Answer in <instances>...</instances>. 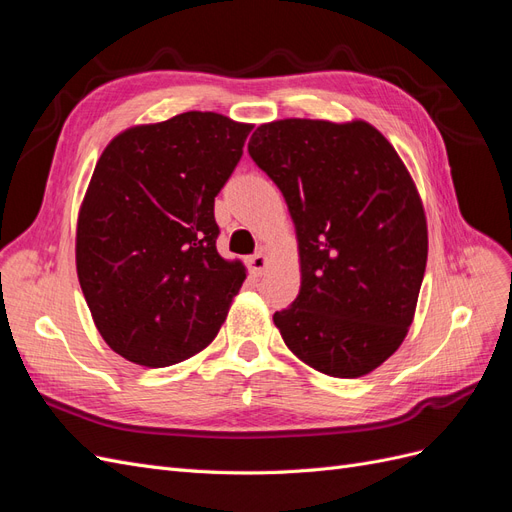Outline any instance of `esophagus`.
I'll list each match as a JSON object with an SVG mask.
<instances>
[{"label": "esophagus", "mask_w": 512, "mask_h": 512, "mask_svg": "<svg viewBox=\"0 0 512 512\" xmlns=\"http://www.w3.org/2000/svg\"><path fill=\"white\" fill-rule=\"evenodd\" d=\"M247 267H250V271L254 275H262L267 269H269V258L267 254H254L247 258Z\"/></svg>", "instance_id": "obj_1"}]
</instances>
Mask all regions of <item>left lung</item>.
Returning a JSON list of instances; mask_svg holds the SVG:
<instances>
[{"label":"left lung","mask_w":512,"mask_h":512,"mask_svg":"<svg viewBox=\"0 0 512 512\" xmlns=\"http://www.w3.org/2000/svg\"><path fill=\"white\" fill-rule=\"evenodd\" d=\"M247 151L297 230L301 290L273 316L284 344L320 374H371L406 339L427 265V218L406 164L363 119L262 123Z\"/></svg>","instance_id":"8db88e82"}]
</instances>
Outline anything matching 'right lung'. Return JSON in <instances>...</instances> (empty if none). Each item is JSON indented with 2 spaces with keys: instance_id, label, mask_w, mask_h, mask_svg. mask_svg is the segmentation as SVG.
I'll list each match as a JSON object with an SVG mask.
<instances>
[{
  "instance_id": "1",
  "label": "right lung",
  "mask_w": 512,
  "mask_h": 512,
  "mask_svg": "<svg viewBox=\"0 0 512 512\" xmlns=\"http://www.w3.org/2000/svg\"><path fill=\"white\" fill-rule=\"evenodd\" d=\"M250 132L188 111L102 151L76 222V275L102 339L130 363H181L224 324L245 267L218 254L213 205Z\"/></svg>"
}]
</instances>
